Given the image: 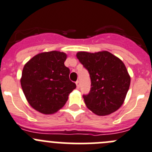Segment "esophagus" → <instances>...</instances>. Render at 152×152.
<instances>
[{
  "label": "esophagus",
  "instance_id": "34e87169",
  "mask_svg": "<svg viewBox=\"0 0 152 152\" xmlns=\"http://www.w3.org/2000/svg\"><path fill=\"white\" fill-rule=\"evenodd\" d=\"M76 87H77V88H79V86H80V83H79V81H76Z\"/></svg>",
  "mask_w": 152,
  "mask_h": 152
}]
</instances>
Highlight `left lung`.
<instances>
[{"label":"left lung","mask_w":152,"mask_h":152,"mask_svg":"<svg viewBox=\"0 0 152 152\" xmlns=\"http://www.w3.org/2000/svg\"><path fill=\"white\" fill-rule=\"evenodd\" d=\"M76 57L90 74V93L83 96L88 110L100 116L117 111L124 103L130 84L122 61L107 51L79 52Z\"/></svg>","instance_id":"left-lung-1"}]
</instances>
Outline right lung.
<instances>
[{
    "instance_id": "right-lung-1",
    "label": "right lung",
    "mask_w": 152,
    "mask_h": 152,
    "mask_svg": "<svg viewBox=\"0 0 152 152\" xmlns=\"http://www.w3.org/2000/svg\"><path fill=\"white\" fill-rule=\"evenodd\" d=\"M66 53L41 52L25 64L20 82L30 106L39 113L51 115L63 107L76 84L69 80V69L64 65Z\"/></svg>"
}]
</instances>
